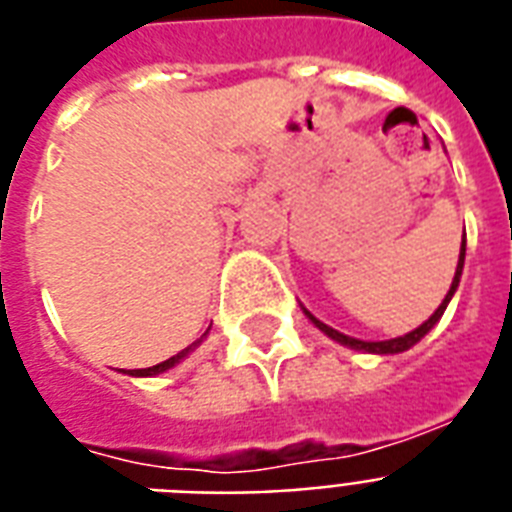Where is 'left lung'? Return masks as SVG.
Wrapping results in <instances>:
<instances>
[{
  "label": "left lung",
  "instance_id": "obj_1",
  "mask_svg": "<svg viewBox=\"0 0 512 512\" xmlns=\"http://www.w3.org/2000/svg\"><path fill=\"white\" fill-rule=\"evenodd\" d=\"M462 267H465V240H462V248H459L457 272H454V280H451V288H449V293H446V299L441 301V307H438V310H435L433 315H430V320H425L422 326L414 328L411 334L395 336V339H384V342H363V339H352V336H347V334H339L336 328L326 326L323 320H318V318H315V315H310V312H307V310H304V315H307V318H310L312 323H315V326H318L320 331H323V334L331 336L334 342L344 344V347H352V350L376 352V355H395V352H406L408 347H414V344H417L419 339H422V336H425L427 331H430V328H433L435 323H438V320H441L443 310H446V304H449L451 296H454V291H457V288H459V277H462Z\"/></svg>",
  "mask_w": 512,
  "mask_h": 512
}]
</instances>
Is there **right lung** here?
<instances>
[{
    "label": "right lung",
    "instance_id": "right-lung-1",
    "mask_svg": "<svg viewBox=\"0 0 512 512\" xmlns=\"http://www.w3.org/2000/svg\"><path fill=\"white\" fill-rule=\"evenodd\" d=\"M200 344V342H197ZM197 344H192V347H197ZM192 347H186V350H181L178 355H173V358L162 360V363H157V366H149V368H136V371H130V376H154V374H162V371H168V368H173L176 363H181V360L192 352Z\"/></svg>",
    "mask_w": 512,
    "mask_h": 512
}]
</instances>
